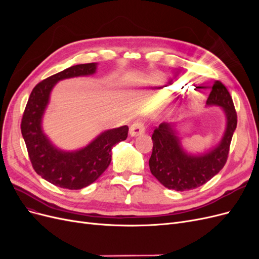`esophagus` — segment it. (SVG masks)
Returning <instances> with one entry per match:
<instances>
[{
	"label": "esophagus",
	"mask_w": 259,
	"mask_h": 259,
	"mask_svg": "<svg viewBox=\"0 0 259 259\" xmlns=\"http://www.w3.org/2000/svg\"><path fill=\"white\" fill-rule=\"evenodd\" d=\"M145 132H146V126L143 122L137 121L131 125V128H130L131 136H138Z\"/></svg>",
	"instance_id": "esophagus-1"
}]
</instances>
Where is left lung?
Wrapping results in <instances>:
<instances>
[{
	"label": "left lung",
	"instance_id": "1",
	"mask_svg": "<svg viewBox=\"0 0 259 259\" xmlns=\"http://www.w3.org/2000/svg\"><path fill=\"white\" fill-rule=\"evenodd\" d=\"M208 106H219L227 117V127L221 144L205 154H187L179 144L175 126L161 123L152 134V154L149 166L152 175L168 189L186 191L195 189L218 174L228 159L232 135L237 127V112L226 86L216 81L206 100Z\"/></svg>",
	"mask_w": 259,
	"mask_h": 259
}]
</instances>
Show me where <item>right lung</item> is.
Returning <instances> with one entry per match:
<instances>
[{"instance_id": "add662e5", "label": "right lung", "mask_w": 259, "mask_h": 259, "mask_svg": "<svg viewBox=\"0 0 259 259\" xmlns=\"http://www.w3.org/2000/svg\"><path fill=\"white\" fill-rule=\"evenodd\" d=\"M96 71V64L72 66L37 83L31 92L21 119V134L29 158L36 174L49 183L69 190H77L93 184L111 162L112 147L127 138L128 126L109 130L81 150L64 152L55 148L41 128L42 115L50 94L58 81L89 75Z\"/></svg>"}]
</instances>
